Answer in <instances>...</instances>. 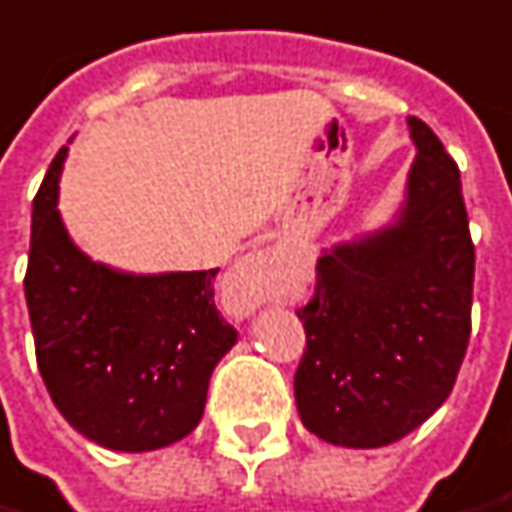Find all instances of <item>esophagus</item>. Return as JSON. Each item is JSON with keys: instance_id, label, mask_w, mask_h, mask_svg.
I'll list each match as a JSON object with an SVG mask.
<instances>
[{"instance_id": "obj_1", "label": "esophagus", "mask_w": 512, "mask_h": 512, "mask_svg": "<svg viewBox=\"0 0 512 512\" xmlns=\"http://www.w3.org/2000/svg\"><path fill=\"white\" fill-rule=\"evenodd\" d=\"M277 266L280 260L274 252H255V255H246L238 266H235V274H232V285L241 291L249 305H255L263 299V285L268 280L277 277Z\"/></svg>"}]
</instances>
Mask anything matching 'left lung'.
Wrapping results in <instances>:
<instances>
[{"label": "left lung", "mask_w": 512, "mask_h": 512, "mask_svg": "<svg viewBox=\"0 0 512 512\" xmlns=\"http://www.w3.org/2000/svg\"><path fill=\"white\" fill-rule=\"evenodd\" d=\"M416 160L393 224L324 249L302 310L293 377L307 430L349 449L405 438L446 402L471 335L474 244L460 171L418 119Z\"/></svg>", "instance_id": "8db88e82"}]
</instances>
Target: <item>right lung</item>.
<instances>
[{
    "label": "right lung",
    "instance_id": "right-lung-1",
    "mask_svg": "<svg viewBox=\"0 0 512 512\" xmlns=\"http://www.w3.org/2000/svg\"><path fill=\"white\" fill-rule=\"evenodd\" d=\"M57 152L32 199L24 296L46 391L71 427L113 452L180 441L238 332L213 302L210 271L127 274L80 252L57 210Z\"/></svg>",
    "mask_w": 512,
    "mask_h": 512
}]
</instances>
